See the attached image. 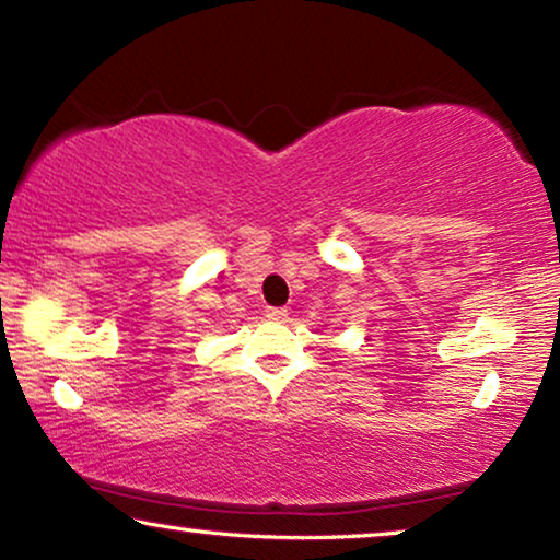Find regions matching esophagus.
Listing matches in <instances>:
<instances>
[{
  "label": "esophagus",
  "mask_w": 560,
  "mask_h": 560,
  "mask_svg": "<svg viewBox=\"0 0 560 560\" xmlns=\"http://www.w3.org/2000/svg\"><path fill=\"white\" fill-rule=\"evenodd\" d=\"M265 315H268L270 320H285L288 307H268V310H265Z\"/></svg>",
  "instance_id": "1"
}]
</instances>
